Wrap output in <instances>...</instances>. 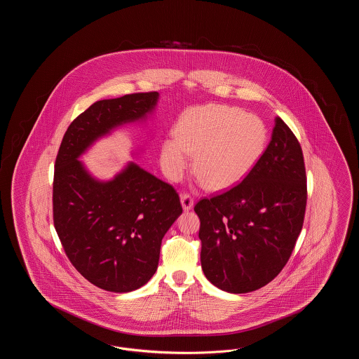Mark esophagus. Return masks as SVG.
I'll list each match as a JSON object with an SVG mask.
<instances>
[{"label":"esophagus","mask_w":359,"mask_h":359,"mask_svg":"<svg viewBox=\"0 0 359 359\" xmlns=\"http://www.w3.org/2000/svg\"><path fill=\"white\" fill-rule=\"evenodd\" d=\"M180 203H182V207H183L184 211H189V210L194 208V199L187 194L180 196Z\"/></svg>","instance_id":"obj_1"}]
</instances>
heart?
Masks as SVG:
<instances>
[{
	"label": "heart",
	"instance_id": "heart-1",
	"mask_svg": "<svg viewBox=\"0 0 359 359\" xmlns=\"http://www.w3.org/2000/svg\"><path fill=\"white\" fill-rule=\"evenodd\" d=\"M266 128L259 117L238 107L205 104L184 111L175 137L163 141L160 163L164 173L177 182L194 157V172L203 186L222 192L238 186L264 154Z\"/></svg>",
	"mask_w": 359,
	"mask_h": 359
}]
</instances>
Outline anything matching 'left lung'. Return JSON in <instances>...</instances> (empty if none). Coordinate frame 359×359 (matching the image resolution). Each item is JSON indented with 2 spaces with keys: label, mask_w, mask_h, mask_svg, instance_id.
Here are the masks:
<instances>
[{
  "label": "left lung",
  "mask_w": 359,
  "mask_h": 359,
  "mask_svg": "<svg viewBox=\"0 0 359 359\" xmlns=\"http://www.w3.org/2000/svg\"><path fill=\"white\" fill-rule=\"evenodd\" d=\"M306 205L302 147L276 117L268 148L242 183L195 205L207 280L229 293H248L271 283L290 259Z\"/></svg>",
  "instance_id": "8db88e82"
}]
</instances>
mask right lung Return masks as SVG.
I'll use <instances>...</instances> for the list:
<instances>
[{
	"instance_id": "1",
	"label": "right lung",
	"mask_w": 359,
	"mask_h": 359,
	"mask_svg": "<svg viewBox=\"0 0 359 359\" xmlns=\"http://www.w3.org/2000/svg\"><path fill=\"white\" fill-rule=\"evenodd\" d=\"M158 100L154 91L91 104L72 121L56 157V233L71 264L101 290L126 293L145 285L157 271L161 239L183 210L176 191L136 161L102 180L79 158L122 126L147 122Z\"/></svg>"
}]
</instances>
